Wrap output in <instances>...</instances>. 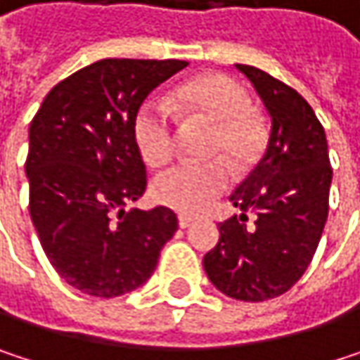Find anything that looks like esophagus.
<instances>
[{
	"instance_id": "1",
	"label": "esophagus",
	"mask_w": 360,
	"mask_h": 360,
	"mask_svg": "<svg viewBox=\"0 0 360 360\" xmlns=\"http://www.w3.org/2000/svg\"><path fill=\"white\" fill-rule=\"evenodd\" d=\"M193 217H189V214H179V227L181 229H187V227H191L193 225Z\"/></svg>"
}]
</instances>
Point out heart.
Segmentation results:
<instances>
[{
	"label": "heart",
	"mask_w": 360,
	"mask_h": 360,
	"mask_svg": "<svg viewBox=\"0 0 360 360\" xmlns=\"http://www.w3.org/2000/svg\"><path fill=\"white\" fill-rule=\"evenodd\" d=\"M171 108L187 122L210 124L200 165H177L152 181L158 204L181 212H200L231 183V167L246 171L262 152V129L250 112L246 89L225 75L195 77L171 96ZM133 137L141 158L160 167L175 152V116L158 100L143 102L133 120Z\"/></svg>",
	"instance_id": "b5f03b06"
}]
</instances>
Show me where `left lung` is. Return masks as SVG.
Instances as JSON below:
<instances>
[{
    "label": "left lung",
    "mask_w": 360,
    "mask_h": 360,
    "mask_svg": "<svg viewBox=\"0 0 360 360\" xmlns=\"http://www.w3.org/2000/svg\"><path fill=\"white\" fill-rule=\"evenodd\" d=\"M236 68L262 100L271 133L260 162L229 198L240 214L219 225V244L204 256V271L225 296L262 302L288 292L311 264L327 221L331 167L323 127L309 102L260 68Z\"/></svg>",
    "instance_id": "obj_1"
}]
</instances>
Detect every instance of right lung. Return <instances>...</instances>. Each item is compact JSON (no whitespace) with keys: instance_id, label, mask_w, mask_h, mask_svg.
<instances>
[{"instance_id":"add662e5","label":"right lung","mask_w":360,"mask_h":360,"mask_svg":"<svg viewBox=\"0 0 360 360\" xmlns=\"http://www.w3.org/2000/svg\"><path fill=\"white\" fill-rule=\"evenodd\" d=\"M183 60L108 58L58 83L29 127V210L58 275L98 298L143 285L177 231L171 208L124 210L146 191L139 106Z\"/></svg>"}]
</instances>
